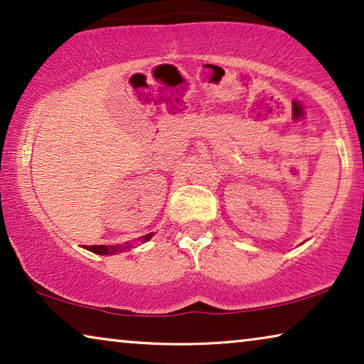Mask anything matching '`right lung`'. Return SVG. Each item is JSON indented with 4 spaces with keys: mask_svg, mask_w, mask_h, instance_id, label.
Segmentation results:
<instances>
[{
    "mask_svg": "<svg viewBox=\"0 0 364 364\" xmlns=\"http://www.w3.org/2000/svg\"><path fill=\"white\" fill-rule=\"evenodd\" d=\"M153 237V232L143 235L140 237L141 242H146V240H150ZM133 245L130 242H125L124 245H85L87 250H90V252L94 254H99V255H112V254H117V252H124V250H130Z\"/></svg>",
    "mask_w": 364,
    "mask_h": 364,
    "instance_id": "obj_1",
    "label": "right lung"
}]
</instances>
